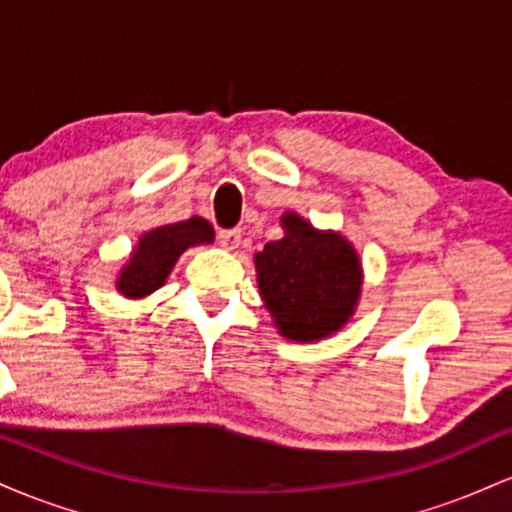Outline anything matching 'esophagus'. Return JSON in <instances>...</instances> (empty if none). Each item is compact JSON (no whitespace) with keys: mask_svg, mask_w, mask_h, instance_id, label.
I'll return each mask as SVG.
<instances>
[{"mask_svg":"<svg viewBox=\"0 0 512 512\" xmlns=\"http://www.w3.org/2000/svg\"><path fill=\"white\" fill-rule=\"evenodd\" d=\"M219 245L226 250H238L240 248V240H243V233L240 228H228V231H219Z\"/></svg>","mask_w":512,"mask_h":512,"instance_id":"esophagus-1","label":"esophagus"}]
</instances>
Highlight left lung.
Returning <instances> with one entry per match:
<instances>
[{
	"instance_id": "obj_1",
	"label": "left lung",
	"mask_w": 512,
	"mask_h": 512,
	"mask_svg": "<svg viewBox=\"0 0 512 512\" xmlns=\"http://www.w3.org/2000/svg\"><path fill=\"white\" fill-rule=\"evenodd\" d=\"M284 238L255 255L257 286L281 337L317 342L339 332L361 298V260L334 231H317L298 214L281 216Z\"/></svg>"
}]
</instances>
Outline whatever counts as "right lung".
<instances>
[{"instance_id": "right-lung-1", "label": "right lung", "mask_w": 512, "mask_h": 512, "mask_svg": "<svg viewBox=\"0 0 512 512\" xmlns=\"http://www.w3.org/2000/svg\"><path fill=\"white\" fill-rule=\"evenodd\" d=\"M211 240H214V228L199 216L144 233L117 276V291L127 298L149 296L166 284L170 269L175 267L182 252L192 245L211 243Z\"/></svg>"}]
</instances>
